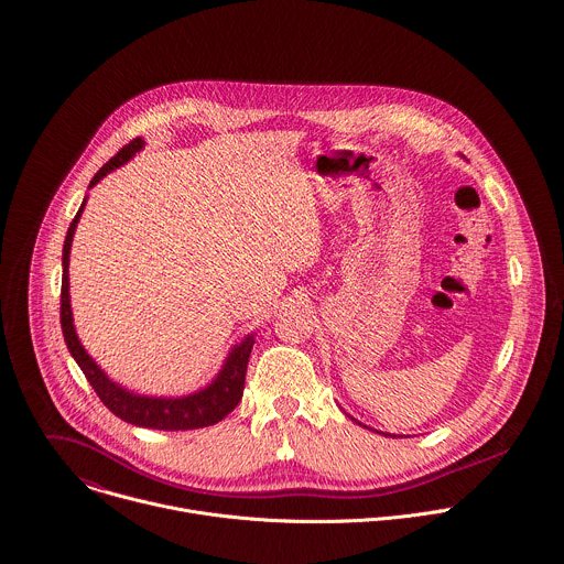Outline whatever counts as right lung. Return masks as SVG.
<instances>
[{"mask_svg": "<svg viewBox=\"0 0 564 564\" xmlns=\"http://www.w3.org/2000/svg\"><path fill=\"white\" fill-rule=\"evenodd\" d=\"M143 145V139H132L130 143H126L108 163H104L97 174L90 181V187L104 178L110 170L123 165L139 148ZM84 204L79 208V213L75 215L66 241H64V254H62V263H64V274H62V329H64V340L73 354V358L77 360V365L82 367L84 377L88 379V383L93 386V390L97 392L99 401L121 421L132 423L137 427H148V430H165V432H178V430H197V427H208L219 423L221 419H226L241 401L243 394V386H246V369H248V358L254 345V338L248 336L241 345H237L224 369L219 371V377L213 386H208L206 390L193 394V397H183V399H150V397H137L132 392H126L123 388H119L117 383H112L106 373L97 367V362L86 354V349L82 347L77 334H75V325H73V312H70V294H68V257H70V243H73V235L77 228V221L82 217Z\"/></svg>", "mask_w": 564, "mask_h": 564, "instance_id": "1", "label": "right lung"}]
</instances>
